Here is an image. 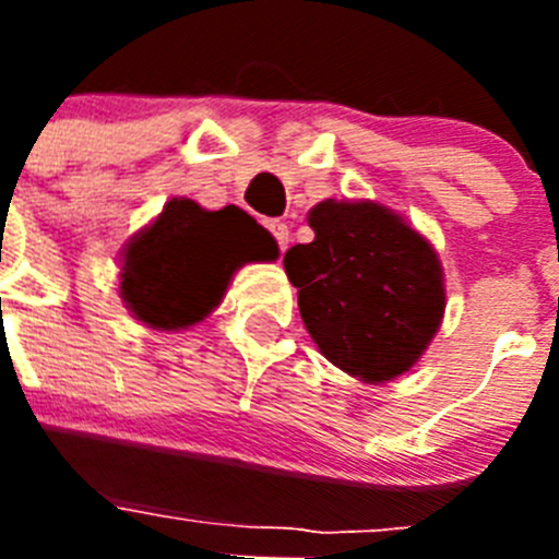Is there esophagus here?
<instances>
[{
  "mask_svg": "<svg viewBox=\"0 0 559 559\" xmlns=\"http://www.w3.org/2000/svg\"><path fill=\"white\" fill-rule=\"evenodd\" d=\"M269 231L274 235L276 246H280V251L288 249V240H290V231H288V224H283V221H269Z\"/></svg>",
  "mask_w": 559,
  "mask_h": 559,
  "instance_id": "34e87169",
  "label": "esophagus"
}]
</instances>
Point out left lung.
Here are the masks:
<instances>
[{"mask_svg":"<svg viewBox=\"0 0 559 559\" xmlns=\"http://www.w3.org/2000/svg\"><path fill=\"white\" fill-rule=\"evenodd\" d=\"M316 237L285 251L299 313L324 358L383 383L408 372L445 313V280L426 237L372 201H322Z\"/></svg>","mask_w":559,"mask_h":559,"instance_id":"left-lung-1","label":"left lung"}]
</instances>
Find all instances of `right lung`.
I'll return each instance as SVG.
<instances>
[{"instance_id":"right-lung-1","label":"right lung","mask_w":559,"mask_h":559,"mask_svg":"<svg viewBox=\"0 0 559 559\" xmlns=\"http://www.w3.org/2000/svg\"><path fill=\"white\" fill-rule=\"evenodd\" d=\"M276 254L274 237L240 206L210 212L173 199L122 251L120 296L147 328H190L218 308L240 265Z\"/></svg>"}]
</instances>
